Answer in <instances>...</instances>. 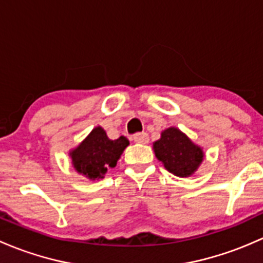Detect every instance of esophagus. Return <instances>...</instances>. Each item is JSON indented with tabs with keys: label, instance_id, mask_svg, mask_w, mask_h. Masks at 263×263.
Here are the masks:
<instances>
[{
	"label": "esophagus",
	"instance_id": "esophagus-1",
	"mask_svg": "<svg viewBox=\"0 0 263 263\" xmlns=\"http://www.w3.org/2000/svg\"><path fill=\"white\" fill-rule=\"evenodd\" d=\"M134 141L139 142V144H147L148 142V135L146 132H139V134L134 135Z\"/></svg>",
	"mask_w": 263,
	"mask_h": 263
}]
</instances>
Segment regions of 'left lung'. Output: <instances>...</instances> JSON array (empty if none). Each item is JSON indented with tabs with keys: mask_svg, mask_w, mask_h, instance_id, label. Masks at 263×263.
<instances>
[{
	"mask_svg": "<svg viewBox=\"0 0 263 263\" xmlns=\"http://www.w3.org/2000/svg\"><path fill=\"white\" fill-rule=\"evenodd\" d=\"M154 150L166 171L177 177H190L203 160L201 147L174 127L161 132L160 140L154 142Z\"/></svg>",
	"mask_w": 263,
	"mask_h": 263,
	"instance_id": "left-lung-1",
	"label": "left lung"
}]
</instances>
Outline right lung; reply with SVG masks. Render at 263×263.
<instances>
[{"mask_svg":"<svg viewBox=\"0 0 263 263\" xmlns=\"http://www.w3.org/2000/svg\"><path fill=\"white\" fill-rule=\"evenodd\" d=\"M128 144L124 136L109 140L104 129L97 127L71 153L73 168L92 181L103 178L108 169L117 165L119 156Z\"/></svg>","mask_w":263,"mask_h":263,"instance_id":"add662e5","label":"right lung"}]
</instances>
